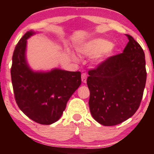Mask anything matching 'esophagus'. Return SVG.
Masks as SVG:
<instances>
[{
    "mask_svg": "<svg viewBox=\"0 0 154 154\" xmlns=\"http://www.w3.org/2000/svg\"><path fill=\"white\" fill-rule=\"evenodd\" d=\"M81 77H82V82L85 83L86 82H87V74H86V73H82V76H81Z\"/></svg>",
    "mask_w": 154,
    "mask_h": 154,
    "instance_id": "obj_1",
    "label": "esophagus"
}]
</instances>
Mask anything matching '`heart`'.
Returning <instances> with one entry per match:
<instances>
[{
	"label": "heart",
	"mask_w": 154,
	"mask_h": 154,
	"mask_svg": "<svg viewBox=\"0 0 154 154\" xmlns=\"http://www.w3.org/2000/svg\"><path fill=\"white\" fill-rule=\"evenodd\" d=\"M77 50L80 54L85 56H95V60L98 63L105 61L112 56L117 51L114 44H111L109 40L103 38H95L86 42L78 47ZM72 59L77 60V57L74 54H70Z\"/></svg>",
	"instance_id": "1"
}]
</instances>
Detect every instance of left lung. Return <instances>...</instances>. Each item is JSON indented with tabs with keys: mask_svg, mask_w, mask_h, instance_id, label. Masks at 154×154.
I'll return each instance as SVG.
<instances>
[{
	"mask_svg": "<svg viewBox=\"0 0 154 154\" xmlns=\"http://www.w3.org/2000/svg\"><path fill=\"white\" fill-rule=\"evenodd\" d=\"M129 42L123 53L109 57L88 72L90 111L104 126L123 122L138 109L146 82L145 54L137 42Z\"/></svg>",
	"mask_w": 154,
	"mask_h": 154,
	"instance_id": "1",
	"label": "left lung"
}]
</instances>
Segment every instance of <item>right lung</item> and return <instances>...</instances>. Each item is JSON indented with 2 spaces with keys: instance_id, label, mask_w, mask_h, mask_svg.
<instances>
[{
  "instance_id": "obj_1",
  "label": "right lung",
  "mask_w": 154,
  "mask_h": 154,
  "mask_svg": "<svg viewBox=\"0 0 154 154\" xmlns=\"http://www.w3.org/2000/svg\"><path fill=\"white\" fill-rule=\"evenodd\" d=\"M35 32H26L12 57L11 82L17 105L35 122L51 125L60 119L69 99L81 85L80 72L54 69L34 72L26 60V40Z\"/></svg>"
}]
</instances>
